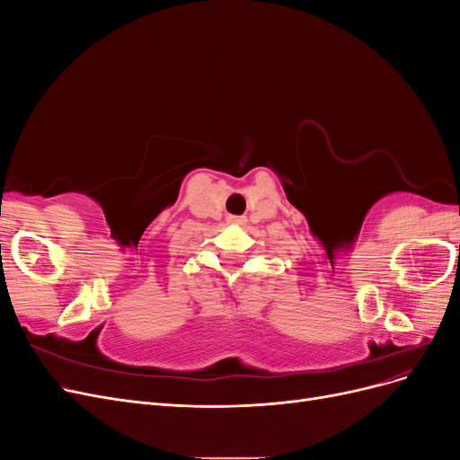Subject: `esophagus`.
I'll list each match as a JSON object with an SVG mask.
<instances>
[{"label": "esophagus", "instance_id": "obj_1", "mask_svg": "<svg viewBox=\"0 0 460 460\" xmlns=\"http://www.w3.org/2000/svg\"><path fill=\"white\" fill-rule=\"evenodd\" d=\"M228 222H230V225H243V222H245V217L230 215V217H228Z\"/></svg>", "mask_w": 460, "mask_h": 460}]
</instances>
